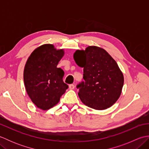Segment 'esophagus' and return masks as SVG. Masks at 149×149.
<instances>
[{
    "instance_id": "obj_1",
    "label": "esophagus",
    "mask_w": 149,
    "mask_h": 149,
    "mask_svg": "<svg viewBox=\"0 0 149 149\" xmlns=\"http://www.w3.org/2000/svg\"><path fill=\"white\" fill-rule=\"evenodd\" d=\"M75 88V86L74 84H70L69 85V89L70 90H74Z\"/></svg>"
}]
</instances>
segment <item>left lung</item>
Returning a JSON list of instances; mask_svg holds the SVG:
<instances>
[{"instance_id": "left-lung-1", "label": "left lung", "mask_w": 149, "mask_h": 149, "mask_svg": "<svg viewBox=\"0 0 149 149\" xmlns=\"http://www.w3.org/2000/svg\"><path fill=\"white\" fill-rule=\"evenodd\" d=\"M76 64L83 68L85 82L77 85L84 105L96 110L106 109L119 99L124 82L123 73L106 50L88 46L74 54Z\"/></svg>"}]
</instances>
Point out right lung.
Returning <instances> with one entry per match:
<instances>
[{
  "label": "right lung",
  "mask_w": 149,
  "mask_h": 149,
  "mask_svg": "<svg viewBox=\"0 0 149 149\" xmlns=\"http://www.w3.org/2000/svg\"><path fill=\"white\" fill-rule=\"evenodd\" d=\"M65 54L52 44H43L31 54L24 70V82L27 93L37 107L48 110L59 102L68 88L63 83L64 72L57 67Z\"/></svg>",
  "instance_id": "right-lung-1"
}]
</instances>
